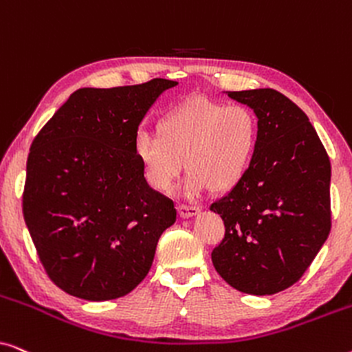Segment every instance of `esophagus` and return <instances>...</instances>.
I'll list each match as a JSON object with an SVG mask.
<instances>
[{"label":"esophagus","mask_w":352,"mask_h":352,"mask_svg":"<svg viewBox=\"0 0 352 352\" xmlns=\"http://www.w3.org/2000/svg\"><path fill=\"white\" fill-rule=\"evenodd\" d=\"M177 211H179L181 218H192V216L200 213V208H197V206H189V205L179 204V205H177Z\"/></svg>","instance_id":"obj_1"}]
</instances>
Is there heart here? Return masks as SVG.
<instances>
[{"instance_id": "heart-1", "label": "heart", "mask_w": 352, "mask_h": 352, "mask_svg": "<svg viewBox=\"0 0 352 352\" xmlns=\"http://www.w3.org/2000/svg\"><path fill=\"white\" fill-rule=\"evenodd\" d=\"M155 133H139L134 155L144 176L158 192H170L186 168L187 197L213 187L234 189L248 175L259 144V122L242 104L224 105L210 99H190L158 120Z\"/></svg>"}]
</instances>
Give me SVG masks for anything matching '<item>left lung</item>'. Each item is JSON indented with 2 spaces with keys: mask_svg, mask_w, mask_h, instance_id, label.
<instances>
[{
  "mask_svg": "<svg viewBox=\"0 0 352 352\" xmlns=\"http://www.w3.org/2000/svg\"><path fill=\"white\" fill-rule=\"evenodd\" d=\"M253 109L259 144L245 179L210 210L224 221L211 261L248 295H274L301 278L330 234L329 155L307 115L276 89L229 91Z\"/></svg>",
  "mask_w": 352,
  "mask_h": 352,
  "instance_id": "8db88e82",
  "label": "left lung"
}]
</instances>
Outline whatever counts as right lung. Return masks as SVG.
<instances>
[{"label": "right lung", "mask_w": 352, "mask_h": 352, "mask_svg": "<svg viewBox=\"0 0 352 352\" xmlns=\"http://www.w3.org/2000/svg\"><path fill=\"white\" fill-rule=\"evenodd\" d=\"M177 81L81 88L33 139L23 219L43 267L72 296L128 295L175 224L171 199L147 184L134 139L148 109Z\"/></svg>", "instance_id": "obj_1"}]
</instances>
